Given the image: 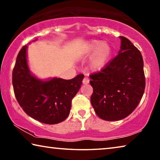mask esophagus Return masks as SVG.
Instances as JSON below:
<instances>
[{
	"mask_svg": "<svg viewBox=\"0 0 160 160\" xmlns=\"http://www.w3.org/2000/svg\"><path fill=\"white\" fill-rule=\"evenodd\" d=\"M89 82H90V79L87 77L84 78V79L82 80V83L84 84V85H88V84H89Z\"/></svg>",
	"mask_w": 160,
	"mask_h": 160,
	"instance_id": "34e87169",
	"label": "esophagus"
}]
</instances>
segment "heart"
Instances as JSON below:
<instances>
[{
  "label": "heart",
  "mask_w": 160,
  "mask_h": 160,
  "mask_svg": "<svg viewBox=\"0 0 160 160\" xmlns=\"http://www.w3.org/2000/svg\"><path fill=\"white\" fill-rule=\"evenodd\" d=\"M88 52L94 54L91 59V67L95 70L104 68L112 57L113 49L109 44L102 41L94 40L88 46Z\"/></svg>",
  "instance_id": "1"
}]
</instances>
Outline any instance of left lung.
Wrapping results in <instances>:
<instances>
[{
  "label": "left lung",
  "instance_id": "8db88e82",
  "mask_svg": "<svg viewBox=\"0 0 160 160\" xmlns=\"http://www.w3.org/2000/svg\"><path fill=\"white\" fill-rule=\"evenodd\" d=\"M119 53L101 71L92 74L90 101L97 115L105 121H118L133 112L145 88L143 59L129 39L120 37Z\"/></svg>",
  "mask_w": 160,
  "mask_h": 160
}]
</instances>
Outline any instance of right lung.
<instances>
[{"label":"right lung","mask_w":160,"mask_h":160,"mask_svg":"<svg viewBox=\"0 0 160 160\" xmlns=\"http://www.w3.org/2000/svg\"><path fill=\"white\" fill-rule=\"evenodd\" d=\"M27 48V45L21 48L12 71L16 99L24 112L35 120L47 124L61 123L69 115L72 99L80 88L84 75L71 80H40L29 69Z\"/></svg>","instance_id":"add662e5"}]
</instances>
